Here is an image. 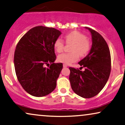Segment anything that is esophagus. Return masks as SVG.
<instances>
[{
  "label": "esophagus",
  "instance_id": "obj_1",
  "mask_svg": "<svg viewBox=\"0 0 125 125\" xmlns=\"http://www.w3.org/2000/svg\"><path fill=\"white\" fill-rule=\"evenodd\" d=\"M63 67H67V64H63Z\"/></svg>",
  "mask_w": 125,
  "mask_h": 125
}]
</instances>
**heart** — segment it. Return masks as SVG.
Segmentation results:
<instances>
[{"label": "heart", "mask_w": 125, "mask_h": 125, "mask_svg": "<svg viewBox=\"0 0 125 125\" xmlns=\"http://www.w3.org/2000/svg\"><path fill=\"white\" fill-rule=\"evenodd\" d=\"M64 41L68 44H71V53L59 55L57 60L59 62L69 64L77 61L80 57H84L89 53L91 48V44L86 39L83 34L78 31H73L66 34L64 36ZM55 50L59 53L63 51L64 47L63 42L58 38L54 44Z\"/></svg>", "instance_id": "obj_1"}]
</instances>
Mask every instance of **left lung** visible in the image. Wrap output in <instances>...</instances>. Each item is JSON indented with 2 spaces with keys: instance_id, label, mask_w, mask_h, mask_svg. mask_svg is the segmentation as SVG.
Listing matches in <instances>:
<instances>
[{
  "instance_id": "1",
  "label": "left lung",
  "mask_w": 125,
  "mask_h": 125,
  "mask_svg": "<svg viewBox=\"0 0 125 125\" xmlns=\"http://www.w3.org/2000/svg\"><path fill=\"white\" fill-rule=\"evenodd\" d=\"M92 46L87 56L78 63L84 71L69 67V80L74 92L84 98L97 95L104 87L111 71V56L108 45L101 34L90 28Z\"/></svg>"
}]
</instances>
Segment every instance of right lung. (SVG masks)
<instances>
[{"label": "right lung", "mask_w": 125, "mask_h": 125, "mask_svg": "<svg viewBox=\"0 0 125 125\" xmlns=\"http://www.w3.org/2000/svg\"><path fill=\"white\" fill-rule=\"evenodd\" d=\"M62 32L42 26L30 30L20 39L14 54V66L18 81L26 92L41 97L54 90L63 68L55 63L54 44ZM51 63L49 68L45 64Z\"/></svg>", "instance_id": "right-lung-1"}]
</instances>
